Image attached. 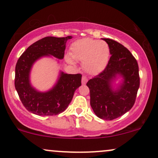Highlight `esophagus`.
Segmentation results:
<instances>
[{
    "label": "esophagus",
    "instance_id": "obj_1",
    "mask_svg": "<svg viewBox=\"0 0 158 158\" xmlns=\"http://www.w3.org/2000/svg\"><path fill=\"white\" fill-rule=\"evenodd\" d=\"M87 81H88V78L86 77H82V78H81V83H82V85L86 84Z\"/></svg>",
    "mask_w": 158,
    "mask_h": 158
}]
</instances>
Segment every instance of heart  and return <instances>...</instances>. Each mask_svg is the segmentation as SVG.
Masks as SVG:
<instances>
[{"label": "heart", "instance_id": "1", "mask_svg": "<svg viewBox=\"0 0 158 158\" xmlns=\"http://www.w3.org/2000/svg\"><path fill=\"white\" fill-rule=\"evenodd\" d=\"M109 56L110 48L106 41L82 39L70 45V56H65V59L72 65L76 64L75 61L82 62L85 71L95 75L106 68Z\"/></svg>", "mask_w": 158, "mask_h": 158}]
</instances>
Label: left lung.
<instances>
[{
	"instance_id": "left-lung-1",
	"label": "left lung",
	"mask_w": 158,
	"mask_h": 158,
	"mask_svg": "<svg viewBox=\"0 0 158 158\" xmlns=\"http://www.w3.org/2000/svg\"><path fill=\"white\" fill-rule=\"evenodd\" d=\"M110 48V56L106 68L90 79V106L99 118L112 120L121 117L133 107L139 87V68L131 52L117 41L103 39ZM117 77L122 78L116 88Z\"/></svg>"
}]
</instances>
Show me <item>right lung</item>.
Listing matches in <instances>:
<instances>
[{"mask_svg":"<svg viewBox=\"0 0 158 158\" xmlns=\"http://www.w3.org/2000/svg\"><path fill=\"white\" fill-rule=\"evenodd\" d=\"M72 36L43 38L33 43L20 56L15 66V87L20 99L31 113L39 116H53L68 108L75 90L81 86V74L60 71L57 81L48 91H39L30 83V72L34 63L42 57L53 56L62 59L66 42Z\"/></svg>","mask_w":158,"mask_h":158,"instance_id":"1","label":"right lung"}]
</instances>
